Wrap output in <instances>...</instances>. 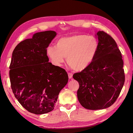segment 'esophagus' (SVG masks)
<instances>
[{"instance_id": "1", "label": "esophagus", "mask_w": 133, "mask_h": 133, "mask_svg": "<svg viewBox=\"0 0 133 133\" xmlns=\"http://www.w3.org/2000/svg\"><path fill=\"white\" fill-rule=\"evenodd\" d=\"M68 76L69 79H71L72 78V74L71 72H68Z\"/></svg>"}]
</instances>
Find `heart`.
<instances>
[{
    "label": "heart",
    "mask_w": 133,
    "mask_h": 133,
    "mask_svg": "<svg viewBox=\"0 0 133 133\" xmlns=\"http://www.w3.org/2000/svg\"><path fill=\"white\" fill-rule=\"evenodd\" d=\"M99 49L98 39L92 35L74 34L59 39L55 46L47 48V56L53 64L61 66L67 58L71 68L81 71L94 61Z\"/></svg>",
    "instance_id": "b5f03b06"
}]
</instances>
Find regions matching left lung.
Masks as SVG:
<instances>
[{"mask_svg":"<svg viewBox=\"0 0 133 133\" xmlns=\"http://www.w3.org/2000/svg\"><path fill=\"white\" fill-rule=\"evenodd\" d=\"M96 36L99 43L96 58L88 68L73 75L79 84V102L85 109L92 110L111 106L125 83L122 56L116 42L103 31Z\"/></svg>","mask_w":133,"mask_h":133,"instance_id":"8db88e82","label":"left lung"}]
</instances>
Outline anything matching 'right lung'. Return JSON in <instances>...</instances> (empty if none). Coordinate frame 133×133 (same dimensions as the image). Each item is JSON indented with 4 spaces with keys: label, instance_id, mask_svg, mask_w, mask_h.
I'll use <instances>...</instances> for the list:
<instances>
[{
    "label": "right lung",
    "instance_id": "1",
    "mask_svg": "<svg viewBox=\"0 0 133 133\" xmlns=\"http://www.w3.org/2000/svg\"><path fill=\"white\" fill-rule=\"evenodd\" d=\"M56 32L34 34L17 45L10 66L11 87L15 98L28 111L43 114L51 111L61 90L68 82L65 70L49 62L46 50Z\"/></svg>",
    "mask_w": 133,
    "mask_h": 133
}]
</instances>
